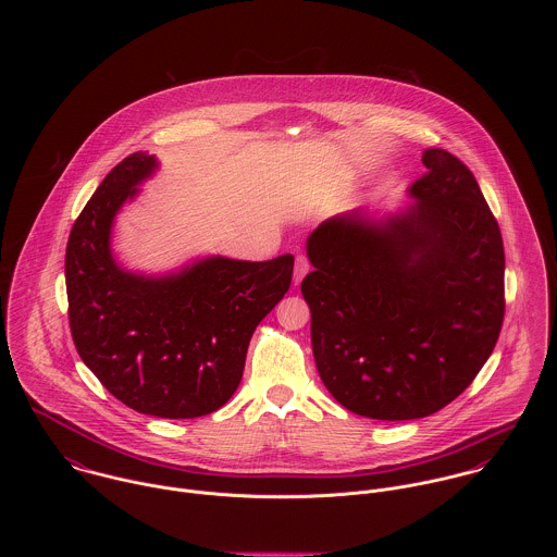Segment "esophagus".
Returning <instances> with one entry per match:
<instances>
[{"label": "esophagus", "mask_w": 557, "mask_h": 557, "mask_svg": "<svg viewBox=\"0 0 557 557\" xmlns=\"http://www.w3.org/2000/svg\"><path fill=\"white\" fill-rule=\"evenodd\" d=\"M309 270H311L309 259H307L305 255H298V257H296V268H294V283L300 285V281L309 274Z\"/></svg>", "instance_id": "obj_1"}]
</instances>
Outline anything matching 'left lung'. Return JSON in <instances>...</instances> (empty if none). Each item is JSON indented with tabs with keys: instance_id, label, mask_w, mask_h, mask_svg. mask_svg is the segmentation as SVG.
<instances>
[{
	"instance_id": "left-lung-1",
	"label": "left lung",
	"mask_w": 557,
	"mask_h": 557,
	"mask_svg": "<svg viewBox=\"0 0 557 557\" xmlns=\"http://www.w3.org/2000/svg\"><path fill=\"white\" fill-rule=\"evenodd\" d=\"M422 164L405 212L375 223L356 210L307 239L319 377L373 420L424 418L459 397L504 321V244L474 173L440 148Z\"/></svg>"
}]
</instances>
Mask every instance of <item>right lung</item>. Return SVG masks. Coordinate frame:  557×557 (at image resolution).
Returning <instances> with one entry per match:
<instances>
[{
    "label": "right lung",
    "mask_w": 557,
    "mask_h": 557,
    "mask_svg": "<svg viewBox=\"0 0 557 557\" xmlns=\"http://www.w3.org/2000/svg\"><path fill=\"white\" fill-rule=\"evenodd\" d=\"M159 162L135 152L100 182L66 246L69 321L100 384L131 409L199 418L236 393L259 321L287 294L294 255L206 257L166 276L126 272L111 252L113 219Z\"/></svg>",
    "instance_id": "right-lung-1"
}]
</instances>
